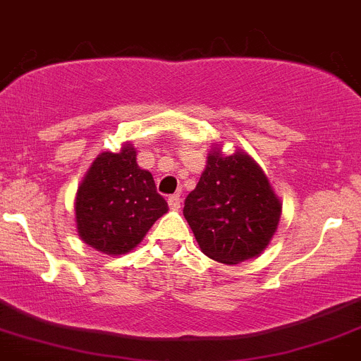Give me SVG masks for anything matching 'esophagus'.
<instances>
[{"instance_id": "obj_1", "label": "esophagus", "mask_w": 361, "mask_h": 361, "mask_svg": "<svg viewBox=\"0 0 361 361\" xmlns=\"http://www.w3.org/2000/svg\"><path fill=\"white\" fill-rule=\"evenodd\" d=\"M167 202H169V208H171V209H178V208H180V202H181L180 194L169 195V199H167Z\"/></svg>"}]
</instances>
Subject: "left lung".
Instances as JSON below:
<instances>
[{
	"label": "left lung",
	"instance_id": "left-lung-1",
	"mask_svg": "<svg viewBox=\"0 0 361 361\" xmlns=\"http://www.w3.org/2000/svg\"><path fill=\"white\" fill-rule=\"evenodd\" d=\"M183 215L208 257L238 264L261 254L277 231L281 202L264 173L243 152L209 153Z\"/></svg>",
	"mask_w": 361,
	"mask_h": 361
}]
</instances>
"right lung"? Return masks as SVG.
Here are the masks:
<instances>
[{
  "instance_id": "obj_1",
  "label": "right lung",
  "mask_w": 361,
  "mask_h": 361,
  "mask_svg": "<svg viewBox=\"0 0 361 361\" xmlns=\"http://www.w3.org/2000/svg\"><path fill=\"white\" fill-rule=\"evenodd\" d=\"M166 212V199L157 192L152 174L139 169L130 145L120 153H100L75 197L80 238L104 254H125L137 247Z\"/></svg>"
}]
</instances>
